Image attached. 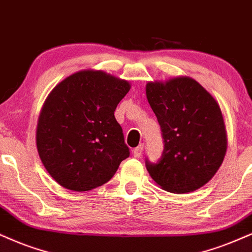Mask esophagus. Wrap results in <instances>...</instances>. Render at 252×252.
<instances>
[{
	"label": "esophagus",
	"mask_w": 252,
	"mask_h": 252,
	"mask_svg": "<svg viewBox=\"0 0 252 252\" xmlns=\"http://www.w3.org/2000/svg\"><path fill=\"white\" fill-rule=\"evenodd\" d=\"M142 152H144V145L140 144L138 147L133 150V155H134L135 158H140L142 155Z\"/></svg>",
	"instance_id": "34e87169"
}]
</instances>
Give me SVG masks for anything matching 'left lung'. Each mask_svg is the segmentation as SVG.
<instances>
[{
	"label": "left lung",
	"instance_id": "left-lung-1",
	"mask_svg": "<svg viewBox=\"0 0 252 252\" xmlns=\"http://www.w3.org/2000/svg\"><path fill=\"white\" fill-rule=\"evenodd\" d=\"M146 97L164 140L159 162L146 161L151 178L174 194L201 188L221 167L228 147L219 102L200 83L187 76L148 82Z\"/></svg>",
	"mask_w": 252,
	"mask_h": 252
}]
</instances>
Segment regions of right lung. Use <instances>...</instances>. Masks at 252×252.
<instances>
[{"label":"right lung","mask_w":252,"mask_h":252,"mask_svg":"<svg viewBox=\"0 0 252 252\" xmlns=\"http://www.w3.org/2000/svg\"><path fill=\"white\" fill-rule=\"evenodd\" d=\"M131 84L100 70L70 74L40 110L36 145L40 161L62 187L88 191L110 181L129 157L114 117Z\"/></svg>","instance_id":"right-lung-1"}]
</instances>
